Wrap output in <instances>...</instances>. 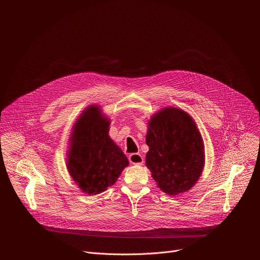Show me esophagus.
Masks as SVG:
<instances>
[{
  "label": "esophagus",
  "instance_id": "1",
  "mask_svg": "<svg viewBox=\"0 0 260 260\" xmlns=\"http://www.w3.org/2000/svg\"><path fill=\"white\" fill-rule=\"evenodd\" d=\"M128 160L132 165H137V166H142L144 164V157L140 153H132L128 156Z\"/></svg>",
  "mask_w": 260,
  "mask_h": 260
}]
</instances>
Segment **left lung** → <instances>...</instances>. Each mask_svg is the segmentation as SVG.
<instances>
[{
	"instance_id": "obj_1",
	"label": "left lung",
	"mask_w": 260,
	"mask_h": 260,
	"mask_svg": "<svg viewBox=\"0 0 260 260\" xmlns=\"http://www.w3.org/2000/svg\"><path fill=\"white\" fill-rule=\"evenodd\" d=\"M146 144L149 147L146 166L164 192L177 196L197 183L205 165L204 144L187 113L162 109L149 122Z\"/></svg>"
}]
</instances>
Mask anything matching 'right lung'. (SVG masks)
<instances>
[{"instance_id":"1","label":"right lung","mask_w":260,"mask_h":260,"mask_svg":"<svg viewBox=\"0 0 260 260\" xmlns=\"http://www.w3.org/2000/svg\"><path fill=\"white\" fill-rule=\"evenodd\" d=\"M109 123L98 107H88L74 125L68 170L82 191L98 194L112 186L128 160L109 138Z\"/></svg>"}]
</instances>
